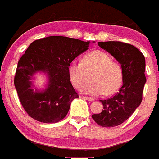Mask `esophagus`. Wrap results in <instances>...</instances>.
<instances>
[{
	"label": "esophagus",
	"mask_w": 159,
	"mask_h": 159,
	"mask_svg": "<svg viewBox=\"0 0 159 159\" xmlns=\"http://www.w3.org/2000/svg\"><path fill=\"white\" fill-rule=\"evenodd\" d=\"M84 98L85 99H87V100H88V101H93L94 100L93 98H92V97H89V96H84Z\"/></svg>",
	"instance_id": "1"
}]
</instances>
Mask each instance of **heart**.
Here are the masks:
<instances>
[{
	"label": "heart",
	"mask_w": 159,
	"mask_h": 159,
	"mask_svg": "<svg viewBox=\"0 0 159 159\" xmlns=\"http://www.w3.org/2000/svg\"><path fill=\"white\" fill-rule=\"evenodd\" d=\"M68 72L72 84L83 89L90 81L93 82L84 89L92 95H111L120 88L123 82V68L119 63L102 51L95 50L83 57L81 63L71 62Z\"/></svg>",
	"instance_id": "obj_1"
}]
</instances>
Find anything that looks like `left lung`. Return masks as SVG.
Segmentation results:
<instances>
[{
    "label": "left lung",
    "mask_w": 159,
    "mask_h": 159,
    "mask_svg": "<svg viewBox=\"0 0 159 159\" xmlns=\"http://www.w3.org/2000/svg\"><path fill=\"white\" fill-rule=\"evenodd\" d=\"M98 45L121 64L123 83L113 97L100 100L103 106L102 112L92 117L101 127H116L126 121L141 103L147 81L145 57L137 48L123 42H99Z\"/></svg>",
    "instance_id": "obj_1"
}]
</instances>
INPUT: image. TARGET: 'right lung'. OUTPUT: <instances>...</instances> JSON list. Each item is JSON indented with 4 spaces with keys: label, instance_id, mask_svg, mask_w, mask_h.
Listing matches in <instances>:
<instances>
[{
    "label": "right lung",
    "instance_id": "right-lung-1",
    "mask_svg": "<svg viewBox=\"0 0 159 159\" xmlns=\"http://www.w3.org/2000/svg\"><path fill=\"white\" fill-rule=\"evenodd\" d=\"M90 41L52 36L32 42L20 57L14 85L25 111L44 123H54L67 116L71 103L79 95L70 81L68 67L73 60L88 49ZM44 73V89L34 88L31 80Z\"/></svg>",
    "mask_w": 159,
    "mask_h": 159
}]
</instances>
